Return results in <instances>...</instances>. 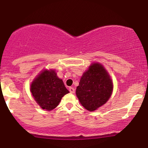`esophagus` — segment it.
Listing matches in <instances>:
<instances>
[{
	"instance_id": "1",
	"label": "esophagus",
	"mask_w": 148,
	"mask_h": 148,
	"mask_svg": "<svg viewBox=\"0 0 148 148\" xmlns=\"http://www.w3.org/2000/svg\"><path fill=\"white\" fill-rule=\"evenodd\" d=\"M69 91L70 92V93H72V94H74V93L75 92V89L74 88H72V87H70Z\"/></svg>"
}]
</instances>
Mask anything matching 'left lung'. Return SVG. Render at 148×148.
Listing matches in <instances>:
<instances>
[{
    "instance_id": "left-lung-1",
    "label": "left lung",
    "mask_w": 148,
    "mask_h": 148,
    "mask_svg": "<svg viewBox=\"0 0 148 148\" xmlns=\"http://www.w3.org/2000/svg\"><path fill=\"white\" fill-rule=\"evenodd\" d=\"M113 81L105 68L93 63L81 77L76 94L81 105L94 111L107 103L113 92Z\"/></svg>"
}]
</instances>
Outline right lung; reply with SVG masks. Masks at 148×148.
Listing matches in <instances>:
<instances>
[{
  "label": "right lung",
  "instance_id": "right-lung-1",
  "mask_svg": "<svg viewBox=\"0 0 148 148\" xmlns=\"http://www.w3.org/2000/svg\"><path fill=\"white\" fill-rule=\"evenodd\" d=\"M30 91L37 103L47 111L55 109L62 98L69 92L54 70L41 72L32 82Z\"/></svg>",
  "mask_w": 148,
  "mask_h": 148
}]
</instances>
